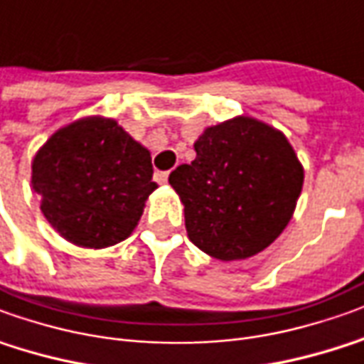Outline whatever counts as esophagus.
<instances>
[{
    "mask_svg": "<svg viewBox=\"0 0 364 364\" xmlns=\"http://www.w3.org/2000/svg\"><path fill=\"white\" fill-rule=\"evenodd\" d=\"M168 176H170V172H156V174H154V180H156L158 184H166Z\"/></svg>",
    "mask_w": 364,
    "mask_h": 364,
    "instance_id": "1",
    "label": "esophagus"
}]
</instances>
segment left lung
<instances>
[{
	"mask_svg": "<svg viewBox=\"0 0 364 364\" xmlns=\"http://www.w3.org/2000/svg\"><path fill=\"white\" fill-rule=\"evenodd\" d=\"M196 158L168 182L184 204L190 242L222 262L272 245L293 218L303 164L282 130L247 114L208 127Z\"/></svg>",
	"mask_w": 364,
	"mask_h": 364,
	"instance_id": "1",
	"label": "left lung"
}]
</instances>
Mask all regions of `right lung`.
<instances>
[{
  "label": "right lung",
  "mask_w": 364,
  "mask_h": 364,
  "mask_svg": "<svg viewBox=\"0 0 364 364\" xmlns=\"http://www.w3.org/2000/svg\"><path fill=\"white\" fill-rule=\"evenodd\" d=\"M146 146L114 119L82 117L55 130L31 162L41 214L67 242L102 250L139 225L152 182Z\"/></svg>",
  "instance_id": "obj_1"
}]
</instances>
